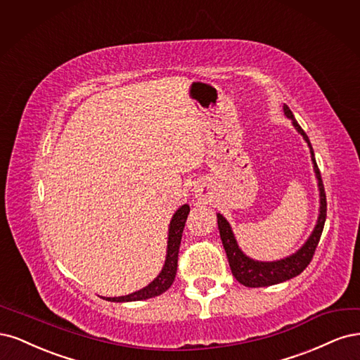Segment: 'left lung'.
<instances>
[{
  "mask_svg": "<svg viewBox=\"0 0 360 360\" xmlns=\"http://www.w3.org/2000/svg\"><path fill=\"white\" fill-rule=\"evenodd\" d=\"M283 109H284L285 117L292 120L295 129L300 134H302V137L305 139V142L309 146L311 160H312V165H314V172H316V176H317V181H319L320 214H319L317 224H316L314 230H312L311 236L304 243L302 248L297 250L295 254H292V256H288V257L281 259V260H276V262H257V260H252V259L247 257L245 254L242 252V250L239 248L233 231H231V227L227 223V219L221 214H217L219 236H221V240H223V247H224L226 254H227L231 274H233L236 280L245 287L274 285V284H278V283L287 281V280H290V278L297 276L300 272H304V269L312 260V256H314L316 248L319 245L320 236H321L323 227H324V221H326V210H328V207H326V193H324L321 175H320V170H319V166H317L316 158H314V150H312V146L309 143V139H308L307 133L302 130V127L297 124V121L293 117L292 110L288 109L287 104H284Z\"/></svg>",
  "mask_w": 360,
  "mask_h": 360,
  "instance_id": "8db88e82",
  "label": "left lung"
}]
</instances>
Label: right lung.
<instances>
[{"label": "right lung", "mask_w": 360, "mask_h": 360, "mask_svg": "<svg viewBox=\"0 0 360 360\" xmlns=\"http://www.w3.org/2000/svg\"><path fill=\"white\" fill-rule=\"evenodd\" d=\"M188 212H190V206L182 205L175 212V215L172 217V221L169 226L166 262H165L163 269H161L160 275L155 278V280L150 284H148L146 287H143L142 290H137V292L131 295L120 296V297H103V299L110 300V302H133V300H145L149 297H155L166 292V290L173 284V281H175V276H176L178 252H179L182 231H184L185 221H187Z\"/></svg>", "instance_id": "1"}]
</instances>
